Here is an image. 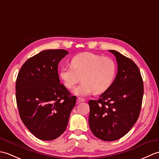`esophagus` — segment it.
Returning <instances> with one entry per match:
<instances>
[{
  "label": "esophagus",
  "mask_w": 159,
  "mask_h": 159,
  "mask_svg": "<svg viewBox=\"0 0 159 159\" xmlns=\"http://www.w3.org/2000/svg\"><path fill=\"white\" fill-rule=\"evenodd\" d=\"M84 101H85V100H84L83 98H80V97H78V98H77V102H79V103H80V102H84Z\"/></svg>",
  "instance_id": "esophagus-1"
}]
</instances>
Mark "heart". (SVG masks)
Listing matches in <instances>:
<instances>
[{"label": "heart", "instance_id": "1", "mask_svg": "<svg viewBox=\"0 0 159 159\" xmlns=\"http://www.w3.org/2000/svg\"><path fill=\"white\" fill-rule=\"evenodd\" d=\"M71 67H63L59 77L67 88L72 89L79 82L83 83L74 90L78 96H87L93 92L101 93L109 89L117 72L115 61L108 57L85 52L73 57Z\"/></svg>", "mask_w": 159, "mask_h": 159}]
</instances>
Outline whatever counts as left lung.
<instances>
[{
    "label": "left lung",
    "instance_id": "8db88e82",
    "mask_svg": "<svg viewBox=\"0 0 159 159\" xmlns=\"http://www.w3.org/2000/svg\"><path fill=\"white\" fill-rule=\"evenodd\" d=\"M117 73L109 89L98 100L89 101V125L98 139L113 141L128 133L139 116L143 83L139 67L133 60L116 50Z\"/></svg>",
    "mask_w": 159,
    "mask_h": 159
}]
</instances>
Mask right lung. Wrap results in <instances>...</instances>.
Listing matches in <instances>:
<instances>
[{
	"label": "right lung",
	"mask_w": 159,
	"mask_h": 159,
	"mask_svg": "<svg viewBox=\"0 0 159 159\" xmlns=\"http://www.w3.org/2000/svg\"><path fill=\"white\" fill-rule=\"evenodd\" d=\"M68 54L46 50L23 64L16 79V102L20 118L39 139L51 141L66 130L76 97L60 83L58 64Z\"/></svg>",
	"instance_id": "add662e5"
}]
</instances>
